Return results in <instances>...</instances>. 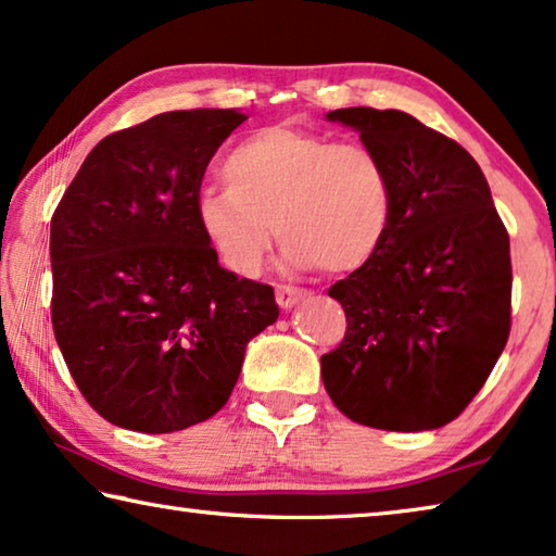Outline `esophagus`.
Segmentation results:
<instances>
[{
	"label": "esophagus",
	"mask_w": 556,
	"mask_h": 556,
	"mask_svg": "<svg viewBox=\"0 0 556 556\" xmlns=\"http://www.w3.org/2000/svg\"><path fill=\"white\" fill-rule=\"evenodd\" d=\"M306 296H309L306 289H296V287H287V285L277 287V304L281 306V309H294V306Z\"/></svg>",
	"instance_id": "34e87169"
}]
</instances>
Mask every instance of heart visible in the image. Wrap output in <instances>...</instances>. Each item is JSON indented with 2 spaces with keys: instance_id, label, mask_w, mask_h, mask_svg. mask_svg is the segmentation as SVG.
I'll use <instances>...</instances> for the list:
<instances>
[{
  "instance_id": "heart-1",
  "label": "heart",
  "mask_w": 556,
  "mask_h": 556,
  "mask_svg": "<svg viewBox=\"0 0 556 556\" xmlns=\"http://www.w3.org/2000/svg\"><path fill=\"white\" fill-rule=\"evenodd\" d=\"M227 185H205L195 217L217 260L254 277L271 235L292 269L343 275L374 257L393 215L391 178L371 148L292 126L242 138L223 161ZM276 225L271 226L270 223Z\"/></svg>"
}]
</instances>
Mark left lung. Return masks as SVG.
<instances>
[{
  "label": "left lung",
  "instance_id": "obj_1",
  "mask_svg": "<svg viewBox=\"0 0 556 556\" xmlns=\"http://www.w3.org/2000/svg\"><path fill=\"white\" fill-rule=\"evenodd\" d=\"M381 157L393 215L364 267L329 289L346 312L341 346L321 356L343 416L418 433L460 416L509 337V237L475 157L403 111L337 109Z\"/></svg>",
  "mask_w": 556,
  "mask_h": 556
}]
</instances>
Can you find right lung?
Returning a JSON list of instances; mask_svg holds the SVG:
<instances>
[{
  "mask_svg": "<svg viewBox=\"0 0 556 556\" xmlns=\"http://www.w3.org/2000/svg\"><path fill=\"white\" fill-rule=\"evenodd\" d=\"M237 109L153 116L103 138L51 217V321L78 391L109 422L173 433L230 399L275 289L205 242L195 195Z\"/></svg>",
  "mask_w": 556,
  "mask_h": 556,
  "instance_id": "1",
  "label": "right lung"
}]
</instances>
